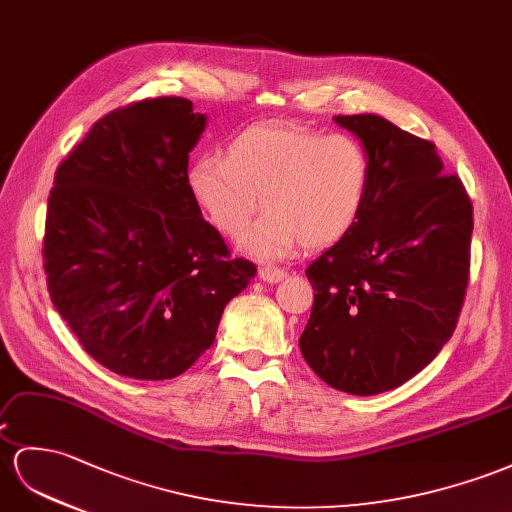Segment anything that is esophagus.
<instances>
[{"mask_svg": "<svg viewBox=\"0 0 512 512\" xmlns=\"http://www.w3.org/2000/svg\"><path fill=\"white\" fill-rule=\"evenodd\" d=\"M259 279L264 283H279L281 279H285V270L274 268V266H261L259 268Z\"/></svg>", "mask_w": 512, "mask_h": 512, "instance_id": "obj_1", "label": "esophagus"}]
</instances>
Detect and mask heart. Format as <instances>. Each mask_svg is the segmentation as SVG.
<instances>
[{"instance_id": "b5f03b06", "label": "heart", "mask_w": 512, "mask_h": 512, "mask_svg": "<svg viewBox=\"0 0 512 512\" xmlns=\"http://www.w3.org/2000/svg\"><path fill=\"white\" fill-rule=\"evenodd\" d=\"M188 190L212 227L240 238L264 207L242 248L259 259L326 248L357 225L370 190V157L346 134L253 125L220 157H201L188 170Z\"/></svg>"}]
</instances>
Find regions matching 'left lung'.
I'll list each match as a JSON object with an SVG mask.
<instances>
[{
    "mask_svg": "<svg viewBox=\"0 0 512 512\" xmlns=\"http://www.w3.org/2000/svg\"><path fill=\"white\" fill-rule=\"evenodd\" d=\"M333 121L368 151L370 190L357 225L307 268L316 294L298 344L326 385L376 396L452 337L474 216L461 179L441 175L435 144L376 114Z\"/></svg>",
    "mask_w": 512,
    "mask_h": 512,
    "instance_id": "1",
    "label": "left lung"
}]
</instances>
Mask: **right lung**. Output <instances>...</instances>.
Instances as JSON below:
<instances>
[{"label": "right lung", "mask_w": 512, "mask_h": 512, "mask_svg": "<svg viewBox=\"0 0 512 512\" xmlns=\"http://www.w3.org/2000/svg\"><path fill=\"white\" fill-rule=\"evenodd\" d=\"M205 125L188 99H144L103 116L56 170L47 290L88 355L119 376L186 372L257 272L229 259L188 190Z\"/></svg>", "instance_id": "obj_1"}]
</instances>
